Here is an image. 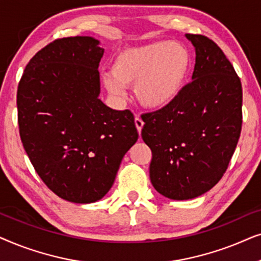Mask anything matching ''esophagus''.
I'll use <instances>...</instances> for the list:
<instances>
[{"label":"esophagus","mask_w":261,"mask_h":261,"mask_svg":"<svg viewBox=\"0 0 261 261\" xmlns=\"http://www.w3.org/2000/svg\"><path fill=\"white\" fill-rule=\"evenodd\" d=\"M135 127H137V129H138V133L139 134H141V129H142V127H144V121H142L140 117H135Z\"/></svg>","instance_id":"34e87169"}]
</instances>
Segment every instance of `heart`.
<instances>
[{"label":"heart","instance_id":"b5f03b06","mask_svg":"<svg viewBox=\"0 0 261 261\" xmlns=\"http://www.w3.org/2000/svg\"><path fill=\"white\" fill-rule=\"evenodd\" d=\"M192 67L191 53L173 41L128 47L112 60L110 73L103 78L110 94L121 96L122 87H133L139 105L149 110L170 106L183 90Z\"/></svg>","mask_w":261,"mask_h":261}]
</instances>
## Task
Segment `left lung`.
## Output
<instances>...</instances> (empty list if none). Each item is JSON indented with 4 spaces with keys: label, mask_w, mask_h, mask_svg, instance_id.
Wrapping results in <instances>:
<instances>
[{
    "label": "left lung",
    "mask_w": 261,
    "mask_h": 261,
    "mask_svg": "<svg viewBox=\"0 0 261 261\" xmlns=\"http://www.w3.org/2000/svg\"><path fill=\"white\" fill-rule=\"evenodd\" d=\"M185 37L196 51L192 81L170 106L141 116L142 140L152 151L151 183L177 201L219 183L242 126V87L233 65L209 38Z\"/></svg>",
    "instance_id": "left-lung-1"
}]
</instances>
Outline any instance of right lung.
Segmentation results:
<instances>
[{"label":"right lung","instance_id":"obj_1","mask_svg":"<svg viewBox=\"0 0 261 261\" xmlns=\"http://www.w3.org/2000/svg\"><path fill=\"white\" fill-rule=\"evenodd\" d=\"M98 45L91 37L57 39L30 60L17 87L24 151L49 190L73 203L101 199L139 138L130 110L98 98Z\"/></svg>","mask_w":261,"mask_h":261}]
</instances>
